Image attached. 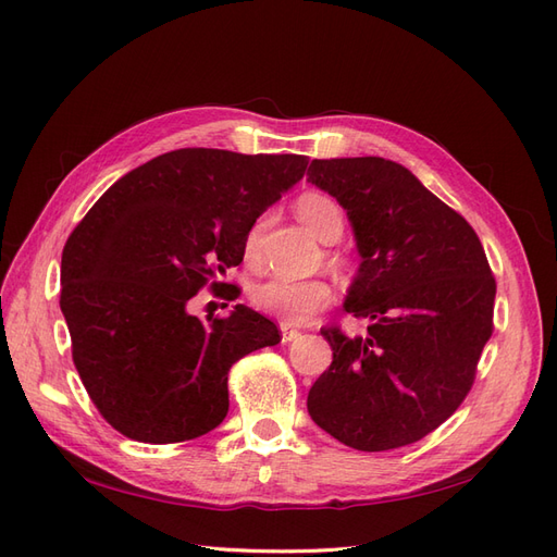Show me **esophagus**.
<instances>
[{
    "instance_id": "1",
    "label": "esophagus",
    "mask_w": 557,
    "mask_h": 557,
    "mask_svg": "<svg viewBox=\"0 0 557 557\" xmlns=\"http://www.w3.org/2000/svg\"><path fill=\"white\" fill-rule=\"evenodd\" d=\"M297 336H299V332H297V330H293L290 325L281 323V342H283V344H290V342H295Z\"/></svg>"
}]
</instances>
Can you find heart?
Listing matches in <instances>:
<instances>
[{"mask_svg":"<svg viewBox=\"0 0 557 557\" xmlns=\"http://www.w3.org/2000/svg\"><path fill=\"white\" fill-rule=\"evenodd\" d=\"M297 218L309 227L315 239L332 244L344 232V211L336 199L323 193H307L295 205ZM267 225V215H260L246 232L244 256L256 262L260 256V239ZM252 307L283 320L285 325H301L332 299V288L323 278H288L272 276L258 283L250 293Z\"/></svg>","mask_w":557,"mask_h":557,"instance_id":"b5f03b06","label":"heart"}]
</instances>
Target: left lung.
Segmentation results:
<instances>
[{"instance_id": "left-lung-1", "label": "left lung", "mask_w": 557, "mask_h": 557, "mask_svg": "<svg viewBox=\"0 0 557 557\" xmlns=\"http://www.w3.org/2000/svg\"><path fill=\"white\" fill-rule=\"evenodd\" d=\"M309 181L346 211L360 267L344 309L364 336L325 327L332 364L311 385L318 428L358 450L423 440L467 397L493 334L495 278L476 232L407 166L313 160Z\"/></svg>"}]
</instances>
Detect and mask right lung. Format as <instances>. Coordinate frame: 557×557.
Segmentation results:
<instances>
[{"mask_svg": "<svg viewBox=\"0 0 557 557\" xmlns=\"http://www.w3.org/2000/svg\"><path fill=\"white\" fill-rule=\"evenodd\" d=\"M307 164L178 148L117 178L70 234L60 309L78 376L117 432L176 444L223 423L230 367L281 334L246 305L209 323L188 305L244 260L246 232Z\"/></svg>", "mask_w": 557, "mask_h": 557, "instance_id": "1", "label": "right lung"}]
</instances>
